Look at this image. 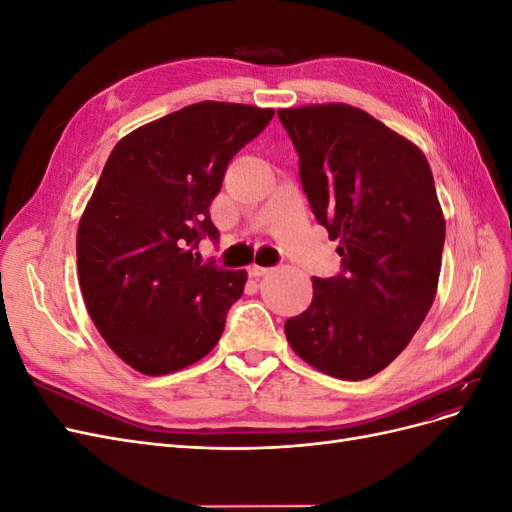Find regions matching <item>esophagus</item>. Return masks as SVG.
Listing matches in <instances>:
<instances>
[{"instance_id":"esophagus-1","label":"esophagus","mask_w":512,"mask_h":512,"mask_svg":"<svg viewBox=\"0 0 512 512\" xmlns=\"http://www.w3.org/2000/svg\"><path fill=\"white\" fill-rule=\"evenodd\" d=\"M247 271H250V275H252V277H262V275L271 273V269H269V267H260V265H252V267L247 269Z\"/></svg>"}]
</instances>
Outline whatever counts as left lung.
<instances>
[{
    "label": "left lung",
    "instance_id": "obj_1",
    "mask_svg": "<svg viewBox=\"0 0 512 512\" xmlns=\"http://www.w3.org/2000/svg\"><path fill=\"white\" fill-rule=\"evenodd\" d=\"M277 117L299 153L309 207L342 256V273L312 277V305L286 320V339L322 374L371 378L410 344L436 299L446 224L429 162L350 104Z\"/></svg>",
    "mask_w": 512,
    "mask_h": 512
}]
</instances>
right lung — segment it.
I'll return each instance as SVG.
<instances>
[{"mask_svg":"<svg viewBox=\"0 0 512 512\" xmlns=\"http://www.w3.org/2000/svg\"><path fill=\"white\" fill-rule=\"evenodd\" d=\"M273 115L198 102L136 128L108 156L76 232V267L96 329L141 374H173L220 342L247 271L203 265L194 250L218 241L211 200Z\"/></svg>","mask_w":512,"mask_h":512,"instance_id":"right-lung-1","label":"right lung"}]
</instances>
